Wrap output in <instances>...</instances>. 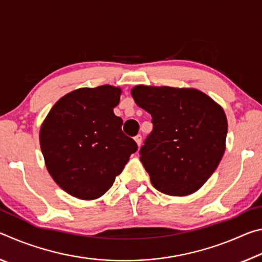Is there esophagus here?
I'll list each match as a JSON object with an SVG mask.
<instances>
[{
    "instance_id": "obj_1",
    "label": "esophagus",
    "mask_w": 262,
    "mask_h": 262,
    "mask_svg": "<svg viewBox=\"0 0 262 262\" xmlns=\"http://www.w3.org/2000/svg\"><path fill=\"white\" fill-rule=\"evenodd\" d=\"M134 140H135V142L137 143V145H141V143H142V135L141 134H139V135H136L135 137H134Z\"/></svg>"
}]
</instances>
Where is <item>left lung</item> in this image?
<instances>
[{
    "mask_svg": "<svg viewBox=\"0 0 262 262\" xmlns=\"http://www.w3.org/2000/svg\"><path fill=\"white\" fill-rule=\"evenodd\" d=\"M132 96L152 118L140 158L154 187L174 196L194 193L214 173L225 151L223 108L195 89L137 85Z\"/></svg>",
    "mask_w": 262,
    "mask_h": 262,
    "instance_id": "left-lung-1",
    "label": "left lung"
}]
</instances>
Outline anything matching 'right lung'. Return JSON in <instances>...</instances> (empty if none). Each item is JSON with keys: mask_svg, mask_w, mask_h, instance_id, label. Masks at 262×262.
Returning a JSON list of instances; mask_svg holds the SVG:
<instances>
[{"mask_svg": "<svg viewBox=\"0 0 262 262\" xmlns=\"http://www.w3.org/2000/svg\"><path fill=\"white\" fill-rule=\"evenodd\" d=\"M120 92L111 85L78 89L62 97L42 123L39 139L47 170L73 196L94 200L105 194L137 150L113 112Z\"/></svg>", "mask_w": 262, "mask_h": 262, "instance_id": "1", "label": "right lung"}]
</instances>
